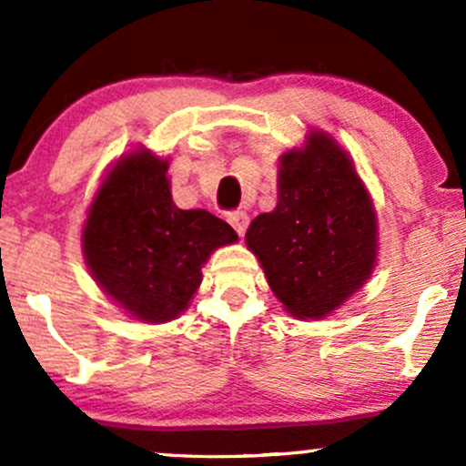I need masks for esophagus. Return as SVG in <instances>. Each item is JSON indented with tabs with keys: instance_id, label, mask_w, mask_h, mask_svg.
<instances>
[{
	"instance_id": "1",
	"label": "esophagus",
	"mask_w": 466,
	"mask_h": 466,
	"mask_svg": "<svg viewBox=\"0 0 466 466\" xmlns=\"http://www.w3.org/2000/svg\"><path fill=\"white\" fill-rule=\"evenodd\" d=\"M228 221L232 223V228H234V229H237L238 237H245V229H248V226H249V217H248V212H243V210L232 212V215L228 217Z\"/></svg>"
}]
</instances>
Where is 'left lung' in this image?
Returning a JSON list of instances; mask_svg holds the SVG:
<instances>
[{
    "instance_id": "1",
    "label": "left lung",
    "mask_w": 466,
    "mask_h": 466,
    "mask_svg": "<svg viewBox=\"0 0 466 466\" xmlns=\"http://www.w3.org/2000/svg\"><path fill=\"white\" fill-rule=\"evenodd\" d=\"M245 243L285 311L319 319L366 285L377 263V215L349 153L309 133L278 166V206L258 215Z\"/></svg>"
}]
</instances>
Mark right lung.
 Returning <instances> with one entry per match:
<instances>
[{
    "label": "right lung",
    "instance_id": "obj_1",
    "mask_svg": "<svg viewBox=\"0 0 466 466\" xmlns=\"http://www.w3.org/2000/svg\"><path fill=\"white\" fill-rule=\"evenodd\" d=\"M168 159L147 148L122 155L96 192L83 228L89 274L131 318L162 324L188 309L201 267L238 237L206 210H181Z\"/></svg>",
    "mask_w": 466,
    "mask_h": 466
}]
</instances>
